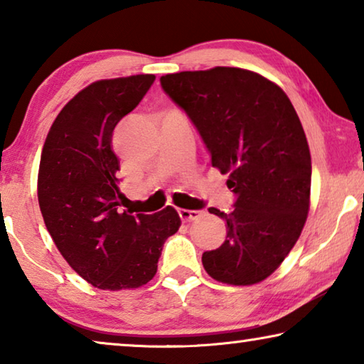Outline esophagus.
<instances>
[{
  "instance_id": "obj_1",
  "label": "esophagus",
  "mask_w": 364,
  "mask_h": 364,
  "mask_svg": "<svg viewBox=\"0 0 364 364\" xmlns=\"http://www.w3.org/2000/svg\"><path fill=\"white\" fill-rule=\"evenodd\" d=\"M178 213H180V218L183 221H193V220L199 218L202 212H199V210H186V208H180V210H178Z\"/></svg>"
}]
</instances>
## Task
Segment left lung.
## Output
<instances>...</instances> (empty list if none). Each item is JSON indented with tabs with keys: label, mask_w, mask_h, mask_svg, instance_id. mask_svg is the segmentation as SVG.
Returning a JSON list of instances; mask_svg holds the SVG:
<instances>
[{
	"label": "left lung",
	"mask_w": 364,
	"mask_h": 364,
	"mask_svg": "<svg viewBox=\"0 0 364 364\" xmlns=\"http://www.w3.org/2000/svg\"><path fill=\"white\" fill-rule=\"evenodd\" d=\"M237 196L231 213L208 212L228 225L226 241L204 252L215 281L252 286L267 279L297 242L310 210L311 156L304 127L278 85L239 67L160 77Z\"/></svg>",
	"instance_id": "1"
}]
</instances>
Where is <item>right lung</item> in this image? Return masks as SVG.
Segmentation results:
<instances>
[{"label":"right lung","mask_w":364,"mask_h":364,"mask_svg":"<svg viewBox=\"0 0 364 364\" xmlns=\"http://www.w3.org/2000/svg\"><path fill=\"white\" fill-rule=\"evenodd\" d=\"M156 80L152 73L97 80L65 104L41 151L38 204L60 255L102 291L138 289L157 273L164 242L181 226L167 207L154 215L120 210V162L112 133Z\"/></svg>","instance_id":"obj_1"}]
</instances>
